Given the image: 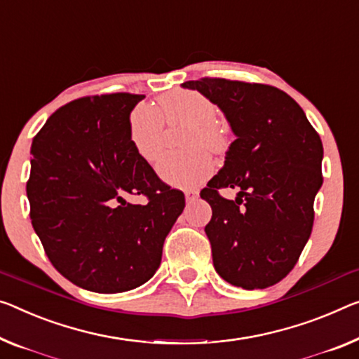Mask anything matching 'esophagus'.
I'll list each match as a JSON object with an SVG mask.
<instances>
[{
    "mask_svg": "<svg viewBox=\"0 0 359 359\" xmlns=\"http://www.w3.org/2000/svg\"><path fill=\"white\" fill-rule=\"evenodd\" d=\"M184 197H186L187 202L196 201V198L198 197V191H196V189H186L184 191Z\"/></svg>",
    "mask_w": 359,
    "mask_h": 359,
    "instance_id": "34e87169",
    "label": "esophagus"
}]
</instances>
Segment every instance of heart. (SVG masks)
Listing matches in <instances>:
<instances>
[{
  "label": "heart",
  "instance_id": "heart-1",
  "mask_svg": "<svg viewBox=\"0 0 359 359\" xmlns=\"http://www.w3.org/2000/svg\"><path fill=\"white\" fill-rule=\"evenodd\" d=\"M163 120L168 125H189L183 152H165L156 170L165 183L176 187H191L202 183L213 173L210 154L222 152L226 137L217 126L218 109L210 99L197 91H172L158 99V110L137 106L130 115V137L144 161H156L163 144Z\"/></svg>",
  "mask_w": 359,
  "mask_h": 359
}]
</instances>
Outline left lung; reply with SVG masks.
Returning <instances> with one entry per match:
<instances>
[{
    "label": "left lung",
    "mask_w": 359,
    "mask_h": 359,
    "mask_svg": "<svg viewBox=\"0 0 359 359\" xmlns=\"http://www.w3.org/2000/svg\"><path fill=\"white\" fill-rule=\"evenodd\" d=\"M222 109L236 135L218 175L201 191L212 207L205 233L226 283L264 289L284 279L310 239L323 184L321 137L287 93L224 79L186 81ZM240 191L236 201L217 194Z\"/></svg>",
    "instance_id": "8db88e82"
}]
</instances>
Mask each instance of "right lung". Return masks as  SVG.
Wrapping results in <instances>:
<instances>
[{
  "instance_id": "obj_1",
  "label": "right lung",
  "mask_w": 359,
  "mask_h": 359,
  "mask_svg": "<svg viewBox=\"0 0 359 359\" xmlns=\"http://www.w3.org/2000/svg\"><path fill=\"white\" fill-rule=\"evenodd\" d=\"M142 95L81 97L56 110L32 142L30 218L57 271L81 289L117 294L147 283L184 194L162 183L130 137ZM146 195L137 206L130 195Z\"/></svg>"
}]
</instances>
